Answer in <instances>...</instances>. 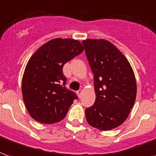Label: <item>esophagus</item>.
I'll list each match as a JSON object with an SVG mask.
<instances>
[{
  "mask_svg": "<svg viewBox=\"0 0 156 156\" xmlns=\"http://www.w3.org/2000/svg\"><path fill=\"white\" fill-rule=\"evenodd\" d=\"M83 91L82 89H79L78 92H77V93H78V96L79 97V98H81L82 94H83Z\"/></svg>",
  "mask_w": 156,
  "mask_h": 156,
  "instance_id": "34e87169",
  "label": "esophagus"
}]
</instances>
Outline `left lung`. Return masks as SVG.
I'll return each mask as SVG.
<instances>
[{
  "instance_id": "obj_1",
  "label": "left lung",
  "mask_w": 156,
  "mask_h": 156,
  "mask_svg": "<svg viewBox=\"0 0 156 156\" xmlns=\"http://www.w3.org/2000/svg\"><path fill=\"white\" fill-rule=\"evenodd\" d=\"M94 75L95 103L85 110L87 123L101 131L125 122L136 98V81L125 55L108 40L83 41Z\"/></svg>"
}]
</instances>
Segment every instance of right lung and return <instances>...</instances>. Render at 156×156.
<instances>
[{"label": "right lung", "instance_id": "right-lung-1", "mask_svg": "<svg viewBox=\"0 0 156 156\" xmlns=\"http://www.w3.org/2000/svg\"><path fill=\"white\" fill-rule=\"evenodd\" d=\"M80 41L56 38L34 52L23 74V100L30 116L43 124H54L65 117L74 93L65 87L63 65L83 51Z\"/></svg>", "mask_w": 156, "mask_h": 156}]
</instances>
